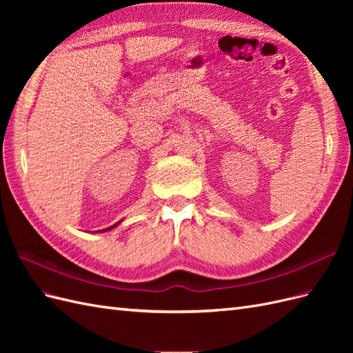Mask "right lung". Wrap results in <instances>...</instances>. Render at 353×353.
Here are the masks:
<instances>
[{
	"label": "right lung",
	"mask_w": 353,
	"mask_h": 353,
	"mask_svg": "<svg viewBox=\"0 0 353 353\" xmlns=\"http://www.w3.org/2000/svg\"><path fill=\"white\" fill-rule=\"evenodd\" d=\"M121 222V221H119ZM119 222H117V223H119ZM117 223H114V225H112V227H109V228H105V230H103V231H109V230H113L116 225H117Z\"/></svg>",
	"instance_id": "obj_1"
}]
</instances>
